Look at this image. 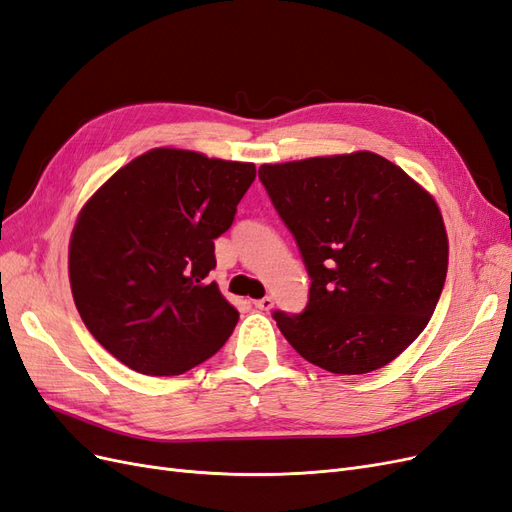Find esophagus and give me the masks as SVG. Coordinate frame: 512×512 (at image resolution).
<instances>
[{
	"label": "esophagus",
	"instance_id": "obj_1",
	"mask_svg": "<svg viewBox=\"0 0 512 512\" xmlns=\"http://www.w3.org/2000/svg\"><path fill=\"white\" fill-rule=\"evenodd\" d=\"M254 307L260 309V312H269V309L273 307V299L271 297H262V299L254 301Z\"/></svg>",
	"mask_w": 512,
	"mask_h": 512
}]
</instances>
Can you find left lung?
Masks as SVG:
<instances>
[{
	"label": "left lung",
	"instance_id": "obj_1",
	"mask_svg": "<svg viewBox=\"0 0 512 512\" xmlns=\"http://www.w3.org/2000/svg\"><path fill=\"white\" fill-rule=\"evenodd\" d=\"M258 177L312 280L301 314H273L288 344L331 374L397 359L427 327L446 280L436 200L371 151L262 164Z\"/></svg>",
	"mask_w": 512,
	"mask_h": 512
}]
</instances>
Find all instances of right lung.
I'll return each instance as SVG.
<instances>
[{"instance_id": "right-lung-1", "label": "right lung", "mask_w": 512, "mask_h": 512, "mask_svg": "<svg viewBox=\"0 0 512 512\" xmlns=\"http://www.w3.org/2000/svg\"><path fill=\"white\" fill-rule=\"evenodd\" d=\"M256 166L151 149L87 200L70 286L89 333L138 374L179 376L218 352L239 312L207 275Z\"/></svg>"}]
</instances>
